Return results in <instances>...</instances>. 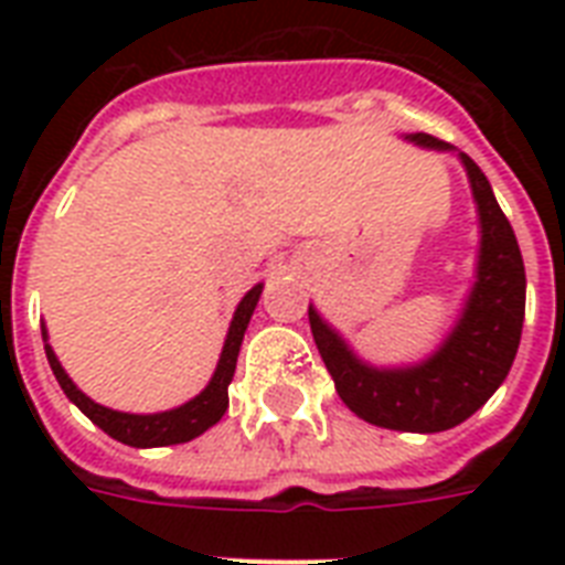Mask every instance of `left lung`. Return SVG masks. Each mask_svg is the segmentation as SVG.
Returning <instances> with one entry per match:
<instances>
[{"label": "left lung", "mask_w": 565, "mask_h": 565, "mask_svg": "<svg viewBox=\"0 0 565 565\" xmlns=\"http://www.w3.org/2000/svg\"><path fill=\"white\" fill-rule=\"evenodd\" d=\"M413 140L430 149H448V143L430 135H413ZM460 161L481 213V260L463 319L434 358L411 370H372L345 349L317 310H308L310 331L337 393L349 411L377 428L437 434L460 425L499 390L522 340L525 264L516 234L481 167L463 152Z\"/></svg>", "instance_id": "left-lung-1"}]
</instances>
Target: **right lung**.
<instances>
[{
	"instance_id": "1",
	"label": "right lung",
	"mask_w": 565,
	"mask_h": 565,
	"mask_svg": "<svg viewBox=\"0 0 565 565\" xmlns=\"http://www.w3.org/2000/svg\"><path fill=\"white\" fill-rule=\"evenodd\" d=\"M260 284L252 287V290L243 296V301L237 305V313H234V322L228 328V340L222 345V358L216 363V372H213L211 384L204 386L202 393L195 395L193 402L181 404L175 411L167 413H149V416H137V413H119L110 411V407H102V404L90 402L87 395L78 390V386L70 381V375L64 372V366L57 363L52 345L46 343V358L49 366L55 372L57 384L66 393V398L78 407V411L99 425L108 437L126 443V446L135 448H154V446H179V443H188V439L199 437L207 428H213L216 422L222 419V413L228 411V384L237 370V354L239 343H243V334H246L248 319L255 313V305L260 299Z\"/></svg>"
}]
</instances>
